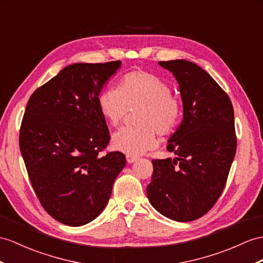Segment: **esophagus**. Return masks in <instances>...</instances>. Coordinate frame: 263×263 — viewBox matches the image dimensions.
Here are the masks:
<instances>
[{"mask_svg": "<svg viewBox=\"0 0 263 263\" xmlns=\"http://www.w3.org/2000/svg\"><path fill=\"white\" fill-rule=\"evenodd\" d=\"M126 159H127V162L129 163V164H133V163H135V162H137L138 161V157H136V156H132V155H127L126 156Z\"/></svg>", "mask_w": 263, "mask_h": 263, "instance_id": "34e87169", "label": "esophagus"}]
</instances>
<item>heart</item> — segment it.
<instances>
[{
    "mask_svg": "<svg viewBox=\"0 0 263 263\" xmlns=\"http://www.w3.org/2000/svg\"><path fill=\"white\" fill-rule=\"evenodd\" d=\"M99 112L108 125L118 126L129 110L139 108V127H125L114 134L111 147L127 155L139 156L158 145L156 133L170 135L182 116L181 102L172 95V87L161 77L146 71H133L119 81L118 89L109 87L97 97Z\"/></svg>",
    "mask_w": 263,
    "mask_h": 263,
    "instance_id": "heart-1",
    "label": "heart"
}]
</instances>
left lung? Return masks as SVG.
Here are the masks:
<instances>
[{
  "mask_svg": "<svg viewBox=\"0 0 263 263\" xmlns=\"http://www.w3.org/2000/svg\"><path fill=\"white\" fill-rule=\"evenodd\" d=\"M180 86L183 119L168 139L174 159H153L147 196L177 222L203 216L220 197L236 151L232 102L205 70L187 60L159 61Z\"/></svg>",
  "mask_w": 263,
  "mask_h": 263,
  "instance_id": "1",
  "label": "left lung"
}]
</instances>
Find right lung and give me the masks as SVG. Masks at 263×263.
Returning <instances> with one entry per match:
<instances>
[{"label":"right lung","instance_id":"1","mask_svg":"<svg viewBox=\"0 0 263 263\" xmlns=\"http://www.w3.org/2000/svg\"><path fill=\"white\" fill-rule=\"evenodd\" d=\"M121 61L73 63L30 97L20 129V151L35 194L47 212L80 227L97 217L126 165L120 152L99 153L109 129L97 106L99 92Z\"/></svg>","mask_w":263,"mask_h":263}]
</instances>
